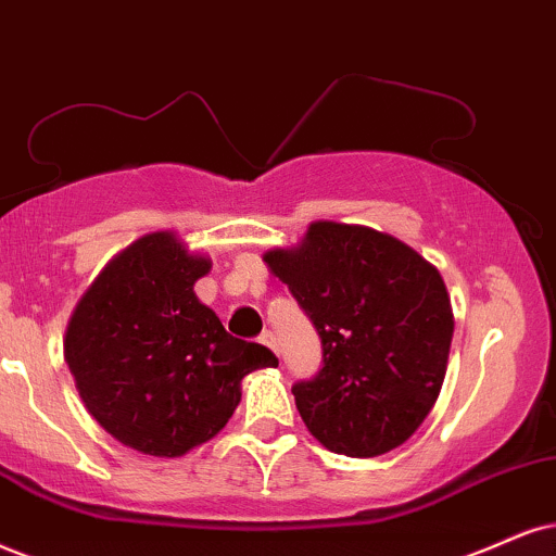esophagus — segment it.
Segmentation results:
<instances>
[{"instance_id": "1", "label": "esophagus", "mask_w": 556, "mask_h": 556, "mask_svg": "<svg viewBox=\"0 0 556 556\" xmlns=\"http://www.w3.org/2000/svg\"><path fill=\"white\" fill-rule=\"evenodd\" d=\"M260 342H263V345H267V348H270V351L273 353H278V342H276V334H273L270 330H265L263 334H260V338H257Z\"/></svg>"}]
</instances>
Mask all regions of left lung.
Here are the masks:
<instances>
[{"mask_svg":"<svg viewBox=\"0 0 556 556\" xmlns=\"http://www.w3.org/2000/svg\"><path fill=\"white\" fill-rule=\"evenodd\" d=\"M265 263L321 340V368L291 387L301 420L334 454L381 456L438 400L454 314L441 273L368 226L317 222Z\"/></svg>","mask_w":556,"mask_h":556,"instance_id":"left-lung-1","label":"left lung"}]
</instances>
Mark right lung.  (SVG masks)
I'll list each match as a JSON object with an SVG mask.
<instances>
[{
	"instance_id": "right-lung-1",
	"label": "right lung",
	"mask_w": 556,
	"mask_h": 556,
	"mask_svg": "<svg viewBox=\"0 0 556 556\" xmlns=\"http://www.w3.org/2000/svg\"><path fill=\"white\" fill-rule=\"evenodd\" d=\"M211 270L173 231H154L108 263L66 327L64 353L89 415L128 448L182 456L211 441L239 404V381L278 366L231 338L193 293Z\"/></svg>"
}]
</instances>
